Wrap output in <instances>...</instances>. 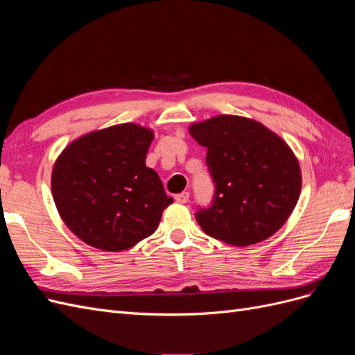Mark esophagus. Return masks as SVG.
I'll list each match as a JSON object with an SVG mask.
<instances>
[{
  "instance_id": "34e87169",
  "label": "esophagus",
  "mask_w": 355,
  "mask_h": 355,
  "mask_svg": "<svg viewBox=\"0 0 355 355\" xmlns=\"http://www.w3.org/2000/svg\"><path fill=\"white\" fill-rule=\"evenodd\" d=\"M175 200H176L178 202H180V204H185V202L189 200V194H188V192H180V194H178V196L175 197Z\"/></svg>"
}]
</instances>
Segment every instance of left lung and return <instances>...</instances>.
Wrapping results in <instances>:
<instances>
[{
	"mask_svg": "<svg viewBox=\"0 0 355 355\" xmlns=\"http://www.w3.org/2000/svg\"><path fill=\"white\" fill-rule=\"evenodd\" d=\"M207 149L214 200L196 214L201 230L231 245L270 239L292 214L302 175L296 155L262 123L239 115H216L189 125Z\"/></svg>",
	"mask_w": 355,
	"mask_h": 355,
	"instance_id": "left-lung-1",
	"label": "left lung"
}]
</instances>
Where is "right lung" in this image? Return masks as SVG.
<instances>
[{"label": "right lung", "mask_w": 355, "mask_h": 355, "mask_svg": "<svg viewBox=\"0 0 355 355\" xmlns=\"http://www.w3.org/2000/svg\"><path fill=\"white\" fill-rule=\"evenodd\" d=\"M151 128L116 124L75 139L58 157L51 194L62 220L96 249L121 252L153 235L167 197L146 167Z\"/></svg>", "instance_id": "right-lung-1"}]
</instances>
